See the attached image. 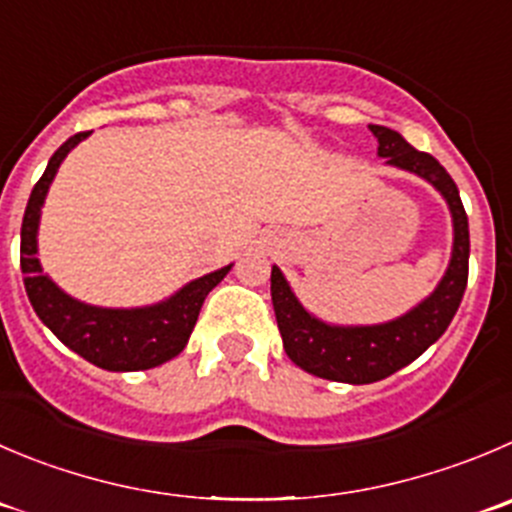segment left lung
<instances>
[{
  "mask_svg": "<svg viewBox=\"0 0 512 512\" xmlns=\"http://www.w3.org/2000/svg\"><path fill=\"white\" fill-rule=\"evenodd\" d=\"M369 130L377 135V153L387 158V163L422 175L447 198L455 221V246H452L450 269L435 294L402 319L379 326L342 329V326L321 324L296 301L281 271L276 266L271 269V301L289 359L304 372L347 384L379 382L415 362L430 344H435L460 306L467 286V261H470L467 213L450 173L430 153L415 150L394 130L382 125H369Z\"/></svg>",
  "mask_w": 512,
  "mask_h": 512,
  "instance_id": "1",
  "label": "left lung"
}]
</instances>
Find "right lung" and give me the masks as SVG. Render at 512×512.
I'll return each instance as SVG.
<instances>
[{
  "instance_id": "obj_1",
  "label": "right lung",
  "mask_w": 512,
  "mask_h": 512,
  "mask_svg": "<svg viewBox=\"0 0 512 512\" xmlns=\"http://www.w3.org/2000/svg\"><path fill=\"white\" fill-rule=\"evenodd\" d=\"M87 135L90 130L72 135L67 143H62L47 163L42 178L34 183L22 218V243H19L24 289L32 309L50 326L52 334L95 367L110 372H138V369L158 367L183 352L208 291L231 271V266L191 281L173 299L148 309H97V306L80 304L57 289L42 274L37 261V223L57 168Z\"/></svg>"
}]
</instances>
